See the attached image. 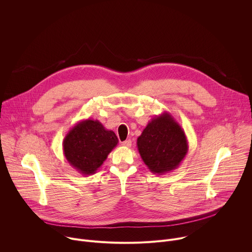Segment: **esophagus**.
<instances>
[{
    "instance_id": "34e87169",
    "label": "esophagus",
    "mask_w": 252,
    "mask_h": 252,
    "mask_svg": "<svg viewBox=\"0 0 252 252\" xmlns=\"http://www.w3.org/2000/svg\"><path fill=\"white\" fill-rule=\"evenodd\" d=\"M122 145H123L124 147L130 148V147H131V140H130V139H126V140H125V141L122 142Z\"/></svg>"
}]
</instances>
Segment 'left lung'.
I'll return each instance as SVG.
<instances>
[{"label": "left lung", "mask_w": 252, "mask_h": 252, "mask_svg": "<svg viewBox=\"0 0 252 252\" xmlns=\"http://www.w3.org/2000/svg\"><path fill=\"white\" fill-rule=\"evenodd\" d=\"M138 153L155 174H164L181 164L189 152L185 130L169 113L154 118L137 137Z\"/></svg>", "instance_id": "1"}]
</instances>
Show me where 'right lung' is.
I'll list each match as a JSON object with an SVG mask.
<instances>
[{
  "instance_id": "obj_1",
  "label": "right lung",
  "mask_w": 252,
  "mask_h": 252,
  "mask_svg": "<svg viewBox=\"0 0 252 252\" xmlns=\"http://www.w3.org/2000/svg\"><path fill=\"white\" fill-rule=\"evenodd\" d=\"M119 139L113 130L101 123L84 120L71 127L63 141V151L67 162L83 175L95 173Z\"/></svg>"
}]
</instances>
